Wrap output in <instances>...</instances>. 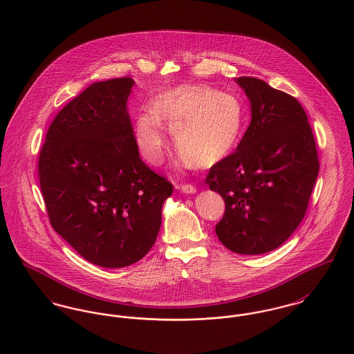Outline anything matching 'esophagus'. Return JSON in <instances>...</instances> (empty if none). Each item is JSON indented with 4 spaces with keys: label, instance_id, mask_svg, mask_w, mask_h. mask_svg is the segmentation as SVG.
<instances>
[{
    "label": "esophagus",
    "instance_id": "1",
    "mask_svg": "<svg viewBox=\"0 0 354 354\" xmlns=\"http://www.w3.org/2000/svg\"><path fill=\"white\" fill-rule=\"evenodd\" d=\"M181 191L184 194H195L196 192V188L192 185V184H183L181 185Z\"/></svg>",
    "mask_w": 354,
    "mask_h": 354
}]
</instances>
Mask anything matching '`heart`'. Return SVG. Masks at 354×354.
<instances>
[{"label":"heart","mask_w":354,"mask_h":354,"mask_svg":"<svg viewBox=\"0 0 354 354\" xmlns=\"http://www.w3.org/2000/svg\"><path fill=\"white\" fill-rule=\"evenodd\" d=\"M163 121L171 128L174 147L181 151L180 162L207 167L239 146L245 128V111L234 94L209 86L187 84L159 94L153 110H145L136 121L138 149L153 166L162 163L167 146Z\"/></svg>","instance_id":"obj_1"}]
</instances>
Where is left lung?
<instances>
[{
  "mask_svg": "<svg viewBox=\"0 0 354 354\" xmlns=\"http://www.w3.org/2000/svg\"><path fill=\"white\" fill-rule=\"evenodd\" d=\"M252 120L237 150L211 166L205 184L225 201L216 223L232 252L266 253L297 229L319 173V156L306 113L295 97L266 82L241 76Z\"/></svg>",
  "mask_w": 354,
  "mask_h": 354,
  "instance_id": "obj_1",
  "label": "left lung"
}]
</instances>
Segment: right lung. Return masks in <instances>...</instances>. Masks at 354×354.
<instances>
[{"instance_id":"1","label":"right lung","mask_w":354,"mask_h":354,"mask_svg":"<svg viewBox=\"0 0 354 354\" xmlns=\"http://www.w3.org/2000/svg\"><path fill=\"white\" fill-rule=\"evenodd\" d=\"M131 77L91 84L54 117L38 176L53 229L86 260L131 266L151 250L167 178L139 156L127 101Z\"/></svg>"}]
</instances>
